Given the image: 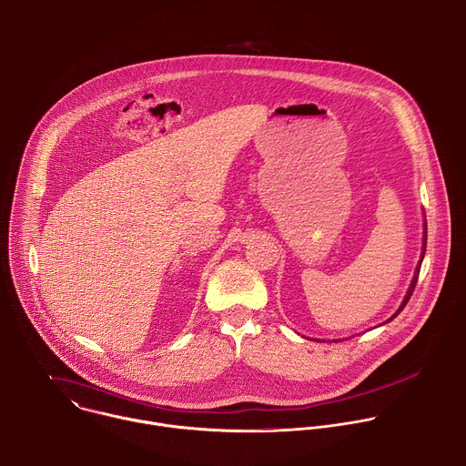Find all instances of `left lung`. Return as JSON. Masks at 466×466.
I'll return each mask as SVG.
<instances>
[{"label":"left lung","instance_id":"8db88e82","mask_svg":"<svg viewBox=\"0 0 466 466\" xmlns=\"http://www.w3.org/2000/svg\"><path fill=\"white\" fill-rule=\"evenodd\" d=\"M426 238H428V230H424V247H422V254H420V259H419V265H417V271H415V277H413V280H411V286H410V289H408V295H406V299L402 300V304H400V308H398V311L389 319V320H392L398 313H400L404 308H406V304H408V300L411 299V295H413V289H415V286H417V280H419V273H420V265H422V259H424V252H426ZM387 320V322H389Z\"/></svg>","mask_w":466,"mask_h":466}]
</instances>
